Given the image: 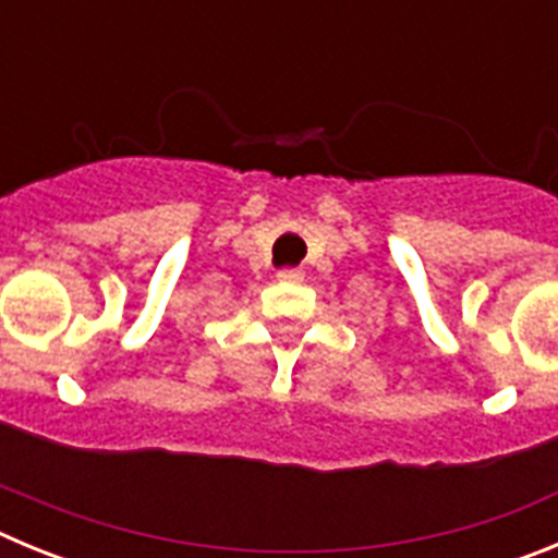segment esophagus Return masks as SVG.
Segmentation results:
<instances>
[{
    "mask_svg": "<svg viewBox=\"0 0 558 558\" xmlns=\"http://www.w3.org/2000/svg\"><path fill=\"white\" fill-rule=\"evenodd\" d=\"M276 276H279V282H302L304 279V274L299 268H282Z\"/></svg>",
    "mask_w": 558,
    "mask_h": 558,
    "instance_id": "obj_1",
    "label": "esophagus"
}]
</instances>
